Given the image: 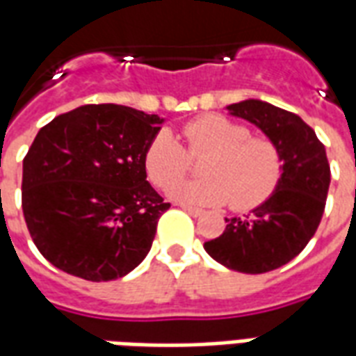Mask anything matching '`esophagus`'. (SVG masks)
Returning <instances> with one entry per match:
<instances>
[{
    "instance_id": "obj_1",
    "label": "esophagus",
    "mask_w": 356,
    "mask_h": 356,
    "mask_svg": "<svg viewBox=\"0 0 356 356\" xmlns=\"http://www.w3.org/2000/svg\"><path fill=\"white\" fill-rule=\"evenodd\" d=\"M181 210H186L188 214H191V216H203V210L199 209H193V207H188V204H181Z\"/></svg>"
}]
</instances>
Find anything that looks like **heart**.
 Returning <instances> with one entry per match:
<instances>
[{
  "instance_id": "1",
  "label": "heart",
  "mask_w": 356,
  "mask_h": 356,
  "mask_svg": "<svg viewBox=\"0 0 356 356\" xmlns=\"http://www.w3.org/2000/svg\"><path fill=\"white\" fill-rule=\"evenodd\" d=\"M184 138L188 149L172 132L163 129L144 153L146 175L157 188H167L179 179L191 166L192 156L207 155L202 163L204 179L176 182L168 189V197L176 203L199 207L229 203L235 210H248L264 203L281 181L284 161L279 146L266 136H252L246 124L209 113L184 124Z\"/></svg>"
}]
</instances>
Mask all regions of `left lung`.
I'll return each mask as SVG.
<instances>
[{"instance_id": "8db88e82", "label": "left lung", "mask_w": 356, "mask_h": 356, "mask_svg": "<svg viewBox=\"0 0 356 356\" xmlns=\"http://www.w3.org/2000/svg\"><path fill=\"white\" fill-rule=\"evenodd\" d=\"M233 118L256 124L282 153V176L266 201L241 218H225L224 233L204 243L210 258L238 273H267L294 260L323 218L330 165L315 131L300 115L264 100L227 106Z\"/></svg>"}]
</instances>
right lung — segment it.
<instances>
[{
  "label": "right lung",
  "instance_id": "obj_1",
  "mask_svg": "<svg viewBox=\"0 0 356 356\" xmlns=\"http://www.w3.org/2000/svg\"><path fill=\"white\" fill-rule=\"evenodd\" d=\"M163 123L129 106L87 104L38 132L22 163V210L54 267L102 282L142 264L170 207L144 167Z\"/></svg>",
  "mask_w": 356,
  "mask_h": 356
}]
</instances>
